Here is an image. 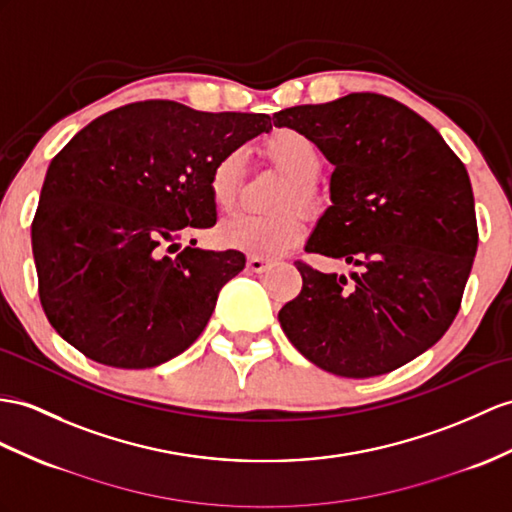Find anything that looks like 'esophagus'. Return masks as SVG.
<instances>
[{
	"instance_id": "1",
	"label": "esophagus",
	"mask_w": 512,
	"mask_h": 512,
	"mask_svg": "<svg viewBox=\"0 0 512 512\" xmlns=\"http://www.w3.org/2000/svg\"><path fill=\"white\" fill-rule=\"evenodd\" d=\"M247 267L252 269V271H256V273H263V271H267L271 267V260L260 258V256H249L247 258Z\"/></svg>"
}]
</instances>
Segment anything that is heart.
I'll list each match as a JSON object with an SVG mask.
<instances>
[{"mask_svg": "<svg viewBox=\"0 0 512 512\" xmlns=\"http://www.w3.org/2000/svg\"><path fill=\"white\" fill-rule=\"evenodd\" d=\"M265 154L269 160L289 176V184L278 199L280 206L295 204L302 210H315L319 193L315 178L321 171L319 147L304 132L280 128L265 139ZM243 176V154H223L208 176V193L217 208L226 210L234 204ZM304 234L302 217L293 210L276 215H249L236 213L223 219L217 228V241L228 249H239L249 256H280L291 249Z\"/></svg>", "mask_w": 512, "mask_h": 512, "instance_id": "1", "label": "heart"}]
</instances>
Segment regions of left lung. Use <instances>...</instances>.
Masks as SVG:
<instances>
[{"label":"left lung","instance_id":"obj_1","mask_svg":"<svg viewBox=\"0 0 512 512\" xmlns=\"http://www.w3.org/2000/svg\"><path fill=\"white\" fill-rule=\"evenodd\" d=\"M332 165V206L306 252L354 265L352 280L297 260L302 291L278 313L310 363L343 378L402 367L452 326L478 249L467 169L415 110L378 93L284 108Z\"/></svg>","mask_w":512,"mask_h":512}]
</instances>
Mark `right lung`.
Segmentation results:
<instances>
[{
	"label": "right lung",
	"mask_w": 512,
	"mask_h": 512,
	"mask_svg": "<svg viewBox=\"0 0 512 512\" xmlns=\"http://www.w3.org/2000/svg\"><path fill=\"white\" fill-rule=\"evenodd\" d=\"M269 130V115L149 99L97 117L60 149L32 221V254L41 306L62 339L117 369L156 367L195 343L245 256L175 252L217 223L215 162Z\"/></svg>",
	"instance_id": "add662e5"
}]
</instances>
